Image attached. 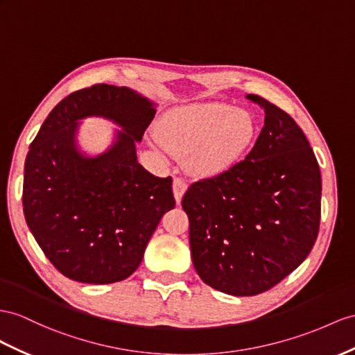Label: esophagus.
<instances>
[{"label": "esophagus", "mask_w": 355, "mask_h": 355, "mask_svg": "<svg viewBox=\"0 0 355 355\" xmlns=\"http://www.w3.org/2000/svg\"><path fill=\"white\" fill-rule=\"evenodd\" d=\"M172 190H174V198L177 204L181 202V198H183L184 192L187 190V183L183 180V178H174V183H172Z\"/></svg>", "instance_id": "obj_1"}]
</instances>
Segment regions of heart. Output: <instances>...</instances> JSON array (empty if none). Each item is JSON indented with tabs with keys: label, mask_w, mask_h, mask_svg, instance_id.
Wrapping results in <instances>:
<instances>
[{
	"label": "heart",
	"mask_w": 355,
	"mask_h": 355,
	"mask_svg": "<svg viewBox=\"0 0 355 355\" xmlns=\"http://www.w3.org/2000/svg\"><path fill=\"white\" fill-rule=\"evenodd\" d=\"M257 121L248 111L223 102L172 109L163 118L160 141L169 150L190 153V168L201 175L231 169L257 138Z\"/></svg>",
	"instance_id": "1"
}]
</instances>
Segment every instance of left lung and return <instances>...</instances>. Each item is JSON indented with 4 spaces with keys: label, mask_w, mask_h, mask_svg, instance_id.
Masks as SVG:
<instances>
[{
    "label": "left lung",
    "mask_w": 355,
    "mask_h": 355,
    "mask_svg": "<svg viewBox=\"0 0 355 355\" xmlns=\"http://www.w3.org/2000/svg\"><path fill=\"white\" fill-rule=\"evenodd\" d=\"M248 98L266 114L253 148L181 201L199 277L237 297L268 291L302 264L321 219L320 165L303 130L268 100Z\"/></svg>",
    "instance_id": "8db88e82"
}]
</instances>
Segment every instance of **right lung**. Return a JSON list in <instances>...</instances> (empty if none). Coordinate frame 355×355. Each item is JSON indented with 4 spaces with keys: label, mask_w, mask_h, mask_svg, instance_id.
Returning a JSON list of instances; mask_svg holds the SVG:
<instances>
[{
    "label": "right lung",
    "mask_w": 355,
    "mask_h": 355,
    "mask_svg": "<svg viewBox=\"0 0 355 355\" xmlns=\"http://www.w3.org/2000/svg\"><path fill=\"white\" fill-rule=\"evenodd\" d=\"M156 105L127 87L97 84L52 109L26 154L25 220L66 277L105 285L129 277L162 216L175 207L172 178L145 171L136 142ZM103 116L122 127L105 153L89 158L76 142L78 120Z\"/></svg>",
    "instance_id": "right-lung-1"
}]
</instances>
